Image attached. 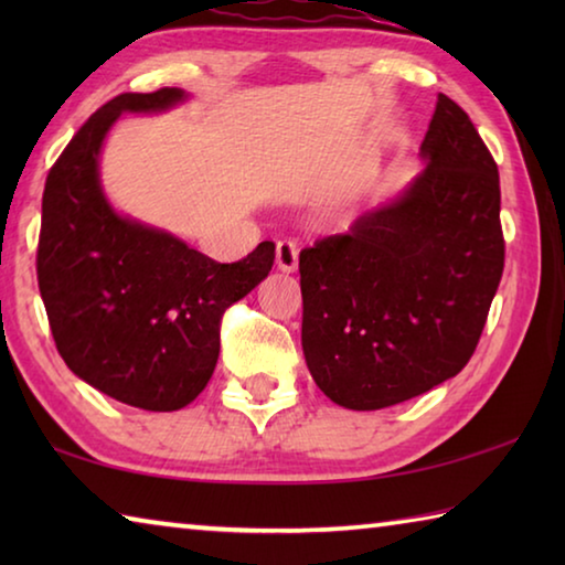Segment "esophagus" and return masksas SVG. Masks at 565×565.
I'll return each instance as SVG.
<instances>
[{"label": "esophagus", "mask_w": 565, "mask_h": 565, "mask_svg": "<svg viewBox=\"0 0 565 565\" xmlns=\"http://www.w3.org/2000/svg\"><path fill=\"white\" fill-rule=\"evenodd\" d=\"M276 266H279L284 274H291L296 271V266H299V246L289 242V238H281V242L276 244Z\"/></svg>", "instance_id": "obj_1"}]
</instances>
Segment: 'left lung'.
<instances>
[{
	"label": "left lung",
	"instance_id": "8db88e82",
	"mask_svg": "<svg viewBox=\"0 0 565 565\" xmlns=\"http://www.w3.org/2000/svg\"><path fill=\"white\" fill-rule=\"evenodd\" d=\"M420 159L396 199L299 256L306 366L343 408H386L456 376L499 289V167L446 94Z\"/></svg>",
	"mask_w": 565,
	"mask_h": 565
}]
</instances>
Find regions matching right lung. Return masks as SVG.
Returning a JSON list of instances; mask_svg holds the SVG:
<instances>
[{
    "label": "right lung",
    "mask_w": 565,
    "mask_h": 565,
    "mask_svg": "<svg viewBox=\"0 0 565 565\" xmlns=\"http://www.w3.org/2000/svg\"><path fill=\"white\" fill-rule=\"evenodd\" d=\"M164 87L119 94L84 121L44 184L36 279L56 351L76 376L121 404L177 411L212 379L218 321L274 266V244L218 264L164 228L109 204L99 179L104 139L121 114L186 102Z\"/></svg>",
    "instance_id": "obj_1"
}]
</instances>
